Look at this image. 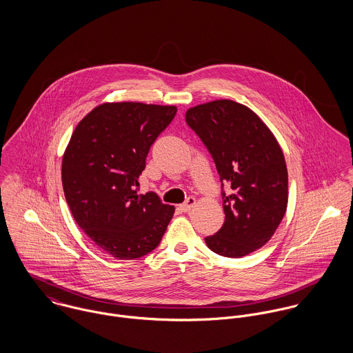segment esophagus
Returning a JSON list of instances; mask_svg holds the SVG:
<instances>
[{"instance_id":"1","label":"esophagus","mask_w":353,"mask_h":353,"mask_svg":"<svg viewBox=\"0 0 353 353\" xmlns=\"http://www.w3.org/2000/svg\"><path fill=\"white\" fill-rule=\"evenodd\" d=\"M194 205H196V199H194V197H188L186 201L179 205V209H181L182 212H189Z\"/></svg>"}]
</instances>
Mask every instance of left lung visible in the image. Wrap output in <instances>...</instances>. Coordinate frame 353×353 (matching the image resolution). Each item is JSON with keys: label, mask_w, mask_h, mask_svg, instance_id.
I'll list each match as a JSON object with an SVG mask.
<instances>
[{"label": "left lung", "mask_w": 353, "mask_h": 353, "mask_svg": "<svg viewBox=\"0 0 353 353\" xmlns=\"http://www.w3.org/2000/svg\"><path fill=\"white\" fill-rule=\"evenodd\" d=\"M186 122L230 185L221 192L224 224L205 238L206 246L230 258L255 252L273 236L288 203L287 164L276 137L249 107L227 99L189 108Z\"/></svg>", "instance_id": "left-lung-1"}]
</instances>
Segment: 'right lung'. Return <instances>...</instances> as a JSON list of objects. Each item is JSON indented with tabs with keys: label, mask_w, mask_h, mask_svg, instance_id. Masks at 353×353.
Masks as SVG:
<instances>
[{
	"label": "right lung",
	"mask_w": 353,
	"mask_h": 353,
	"mask_svg": "<svg viewBox=\"0 0 353 353\" xmlns=\"http://www.w3.org/2000/svg\"><path fill=\"white\" fill-rule=\"evenodd\" d=\"M175 105L103 103L76 126L62 157V186L85 235L117 259L154 250L175 208L153 192L137 194L139 178Z\"/></svg>",
	"instance_id": "1"
}]
</instances>
